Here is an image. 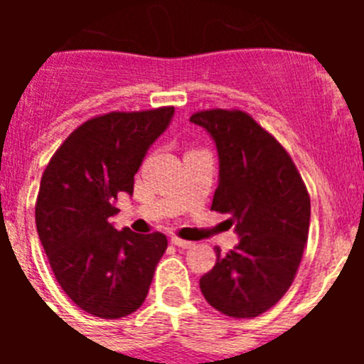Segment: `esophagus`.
I'll return each instance as SVG.
<instances>
[{
  "label": "esophagus",
  "mask_w": 364,
  "mask_h": 364,
  "mask_svg": "<svg viewBox=\"0 0 364 364\" xmlns=\"http://www.w3.org/2000/svg\"><path fill=\"white\" fill-rule=\"evenodd\" d=\"M171 242L175 244L176 247H182V250H188V247L193 246V242H189V240H184V239H178V237H171Z\"/></svg>",
  "instance_id": "esophagus-1"
}]
</instances>
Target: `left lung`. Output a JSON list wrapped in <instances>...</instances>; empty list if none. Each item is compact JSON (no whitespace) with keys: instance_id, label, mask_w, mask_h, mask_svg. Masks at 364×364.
I'll use <instances>...</instances> for the list:
<instances>
[{"instance_id":"left-lung-1","label":"left lung","mask_w":364,"mask_h":364,"mask_svg":"<svg viewBox=\"0 0 364 364\" xmlns=\"http://www.w3.org/2000/svg\"><path fill=\"white\" fill-rule=\"evenodd\" d=\"M191 122L213 136L220 180L211 210L228 213L240 235L202 275L200 290L215 310L253 319L282 299L297 275L310 230V195L277 138L240 109H205Z\"/></svg>"}]
</instances>
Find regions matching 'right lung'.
Segmentation results:
<instances>
[{"label":"right lung","mask_w":364,"mask_h":364,"mask_svg":"<svg viewBox=\"0 0 364 364\" xmlns=\"http://www.w3.org/2000/svg\"><path fill=\"white\" fill-rule=\"evenodd\" d=\"M175 107L112 111L78 125L53 154L36 198V228L58 284L87 314L120 319L142 306L166 235L117 231L120 193L166 131Z\"/></svg>","instance_id":"right-lung-1"}]
</instances>
